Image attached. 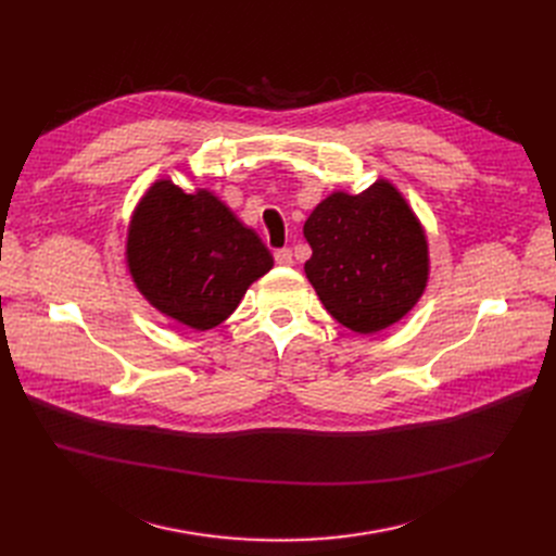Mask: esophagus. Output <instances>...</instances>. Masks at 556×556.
Returning <instances> with one entry per match:
<instances>
[{
	"instance_id": "esophagus-1",
	"label": "esophagus",
	"mask_w": 556,
	"mask_h": 556,
	"mask_svg": "<svg viewBox=\"0 0 556 556\" xmlns=\"http://www.w3.org/2000/svg\"><path fill=\"white\" fill-rule=\"evenodd\" d=\"M274 257H276V264H280V267H292V264H294L292 249H278L274 253Z\"/></svg>"
}]
</instances>
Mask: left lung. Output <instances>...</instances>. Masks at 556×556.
Masks as SVG:
<instances>
[{"label": "left lung", "instance_id": "8db88e82", "mask_svg": "<svg viewBox=\"0 0 556 556\" xmlns=\"http://www.w3.org/2000/svg\"><path fill=\"white\" fill-rule=\"evenodd\" d=\"M303 235L312 249L305 276L334 319L357 334L399 324L430 280L426 228L387 178L359 194L330 192Z\"/></svg>", "mask_w": 556, "mask_h": 556}]
</instances>
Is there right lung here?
I'll return each instance as SVG.
<instances>
[{"instance_id": "obj_1", "label": "right lung", "mask_w": 556, "mask_h": 556, "mask_svg": "<svg viewBox=\"0 0 556 556\" xmlns=\"http://www.w3.org/2000/svg\"><path fill=\"white\" fill-rule=\"evenodd\" d=\"M124 255L144 301L199 332L226 321L274 267L260 235L215 192H188L172 178H157L140 197Z\"/></svg>"}]
</instances>
